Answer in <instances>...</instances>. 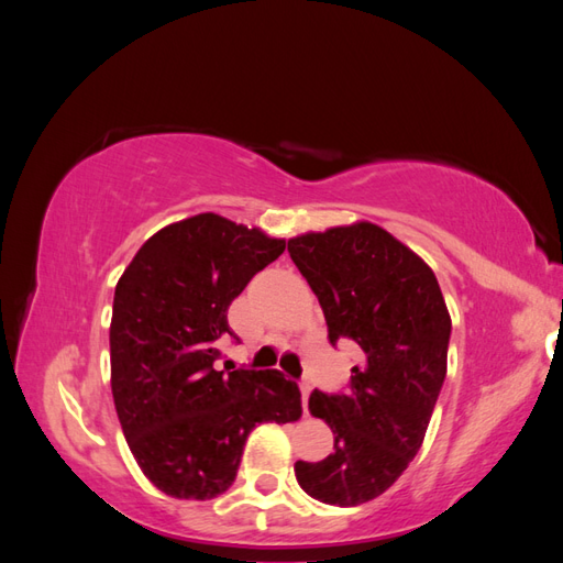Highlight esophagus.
I'll return each instance as SVG.
<instances>
[{"label":"esophagus","instance_id":"34e87169","mask_svg":"<svg viewBox=\"0 0 563 563\" xmlns=\"http://www.w3.org/2000/svg\"><path fill=\"white\" fill-rule=\"evenodd\" d=\"M310 391H312V385L308 380L300 383V395H302V406L305 411H308V399H310Z\"/></svg>","mask_w":563,"mask_h":563}]
</instances>
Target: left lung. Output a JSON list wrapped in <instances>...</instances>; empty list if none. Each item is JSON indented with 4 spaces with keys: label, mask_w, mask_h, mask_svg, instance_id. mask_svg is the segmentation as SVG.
I'll list each match as a JSON object with an SVG mask.
<instances>
[{
    "label": "left lung",
    "mask_w": 563,
    "mask_h": 563,
    "mask_svg": "<svg viewBox=\"0 0 563 563\" xmlns=\"http://www.w3.org/2000/svg\"><path fill=\"white\" fill-rule=\"evenodd\" d=\"M288 253L331 343L350 338L362 350L347 395H310L333 453L298 460L296 479L319 503L354 507L385 493L420 451L446 378L451 314L432 267L368 220L298 234Z\"/></svg>",
    "instance_id": "8db88e82"
}]
</instances>
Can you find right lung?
<instances>
[{"mask_svg":"<svg viewBox=\"0 0 563 563\" xmlns=\"http://www.w3.org/2000/svg\"><path fill=\"white\" fill-rule=\"evenodd\" d=\"M286 240L199 213L155 232L119 277L110 383L126 444L147 479L180 500L225 493L261 422L302 416L279 371H216L228 308Z\"/></svg>","mask_w":563,"mask_h":563,"instance_id":"obj_1","label":"right lung"}]
</instances>
